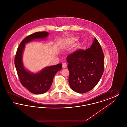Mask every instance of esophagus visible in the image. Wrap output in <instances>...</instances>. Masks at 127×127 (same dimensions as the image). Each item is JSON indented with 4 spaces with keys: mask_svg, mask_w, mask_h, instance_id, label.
<instances>
[{
    "mask_svg": "<svg viewBox=\"0 0 127 127\" xmlns=\"http://www.w3.org/2000/svg\"><path fill=\"white\" fill-rule=\"evenodd\" d=\"M66 66H67V64H66V63H63V64H62V67H63V68H66Z\"/></svg>",
    "mask_w": 127,
    "mask_h": 127,
    "instance_id": "1",
    "label": "esophagus"
}]
</instances>
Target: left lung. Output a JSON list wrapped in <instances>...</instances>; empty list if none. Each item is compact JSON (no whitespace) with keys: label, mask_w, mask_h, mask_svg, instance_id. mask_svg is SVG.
Listing matches in <instances>:
<instances>
[{"label":"left lung","mask_w":127,"mask_h":127,"mask_svg":"<svg viewBox=\"0 0 127 127\" xmlns=\"http://www.w3.org/2000/svg\"><path fill=\"white\" fill-rule=\"evenodd\" d=\"M69 72V84L73 91L85 93L93 89L104 71V56L101 47L95 37L91 48L79 49L66 57Z\"/></svg>","instance_id":"left-lung-1"}]
</instances>
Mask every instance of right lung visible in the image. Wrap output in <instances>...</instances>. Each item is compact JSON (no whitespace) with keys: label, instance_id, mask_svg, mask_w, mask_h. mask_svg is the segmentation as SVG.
Listing matches in <instances>:
<instances>
[{"label":"right lung","instance_id":"obj_1","mask_svg":"<svg viewBox=\"0 0 127 127\" xmlns=\"http://www.w3.org/2000/svg\"><path fill=\"white\" fill-rule=\"evenodd\" d=\"M49 33L46 31L37 32L26 37L20 43L15 58V65L21 84L30 92L40 94L50 89L55 75L61 70L62 64L48 66L37 73H33L25 68L22 63V55L25 44L36 39H44Z\"/></svg>","mask_w":127,"mask_h":127}]
</instances>
